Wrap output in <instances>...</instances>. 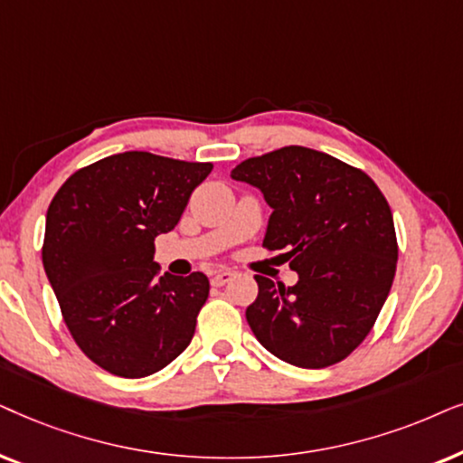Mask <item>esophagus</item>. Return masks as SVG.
<instances>
[{"label": "esophagus", "instance_id": "esophagus-1", "mask_svg": "<svg viewBox=\"0 0 463 463\" xmlns=\"http://www.w3.org/2000/svg\"><path fill=\"white\" fill-rule=\"evenodd\" d=\"M232 275H235V273H231V270H220V273H215L212 277V286H215V288L224 286V283H228V281L232 279Z\"/></svg>", "mask_w": 463, "mask_h": 463}]
</instances>
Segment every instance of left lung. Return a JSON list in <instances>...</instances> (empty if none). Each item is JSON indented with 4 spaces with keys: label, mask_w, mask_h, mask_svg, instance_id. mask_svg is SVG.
Segmentation results:
<instances>
[{
    "label": "left lung",
    "mask_w": 463,
    "mask_h": 463,
    "mask_svg": "<svg viewBox=\"0 0 463 463\" xmlns=\"http://www.w3.org/2000/svg\"><path fill=\"white\" fill-rule=\"evenodd\" d=\"M231 175L262 190L273 207L262 248L286 251L298 273L292 288L256 275L251 332L288 364L345 360L373 330L396 275L390 203L362 169L303 146L243 160Z\"/></svg>",
    "instance_id": "8db88e82"
}]
</instances>
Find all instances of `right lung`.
<instances>
[{"label":"right lung","instance_id":"right-lung-1","mask_svg":"<svg viewBox=\"0 0 463 463\" xmlns=\"http://www.w3.org/2000/svg\"><path fill=\"white\" fill-rule=\"evenodd\" d=\"M212 169L112 154L71 174L51 201L42 262L61 316L82 354L116 377L158 373L193 341L209 279L158 275L154 239L180 222Z\"/></svg>","mask_w":463,"mask_h":463}]
</instances>
